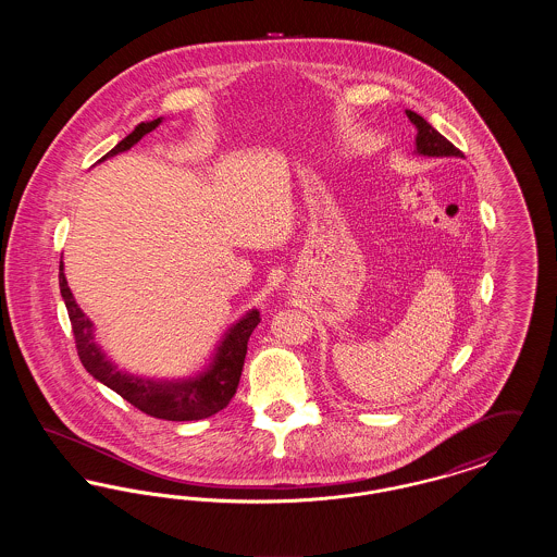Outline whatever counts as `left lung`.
Returning a JSON list of instances; mask_svg holds the SVG:
<instances>
[{
  "mask_svg": "<svg viewBox=\"0 0 557 557\" xmlns=\"http://www.w3.org/2000/svg\"><path fill=\"white\" fill-rule=\"evenodd\" d=\"M407 119L411 121V125L416 127V148L413 154L416 157H425V159H450V157H461V152L450 144L449 139H445L441 133L436 132L424 116H420L413 110H405Z\"/></svg>",
  "mask_w": 557,
  "mask_h": 557,
  "instance_id": "8db88e82",
  "label": "left lung"
}]
</instances>
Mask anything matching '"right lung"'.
Returning <instances> with one entry per match:
<instances>
[{"label":"right lung","instance_id":"add662e5","mask_svg":"<svg viewBox=\"0 0 557 557\" xmlns=\"http://www.w3.org/2000/svg\"><path fill=\"white\" fill-rule=\"evenodd\" d=\"M162 121L164 116L139 123L125 139H121L108 152L107 157H102L100 162L132 150L144 135L154 132ZM60 294L71 318L83 368L110 391H114L127 403H132L133 407H137L139 411L159 420H171V422L205 420L214 416L216 411H221L223 407H227V403L236 395V388H238L248 338L252 330L261 323L259 311L248 309L236 323L230 325L223 341L214 348L211 363L207 368L187 377L154 380V377H141V375H133L129 371L119 370L108 359L102 346L96 343L94 323L81 311L73 292L69 288L62 261H60Z\"/></svg>","mask_w":557,"mask_h":557}]
</instances>
